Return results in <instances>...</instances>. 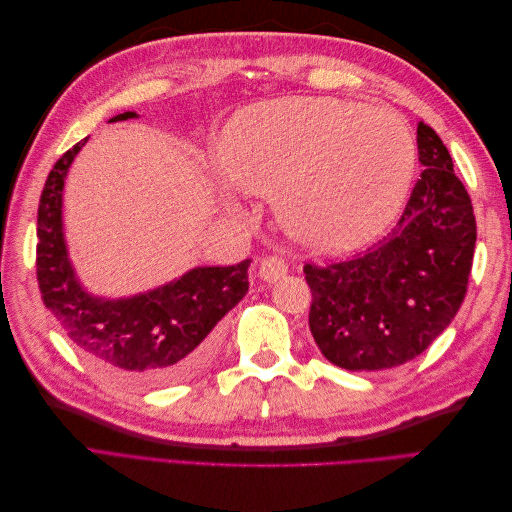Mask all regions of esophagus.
Wrapping results in <instances>:
<instances>
[{"label":"esophagus","mask_w":512,"mask_h":512,"mask_svg":"<svg viewBox=\"0 0 512 512\" xmlns=\"http://www.w3.org/2000/svg\"><path fill=\"white\" fill-rule=\"evenodd\" d=\"M286 273H288V265H286V260L282 256H267V258H262L260 265H258L260 280L267 282V284L282 280Z\"/></svg>","instance_id":"34e87169"}]
</instances>
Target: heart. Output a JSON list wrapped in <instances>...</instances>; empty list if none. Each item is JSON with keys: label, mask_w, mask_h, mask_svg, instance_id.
Instances as JSON below:
<instances>
[{"label": "heart", "mask_w": 512, "mask_h": 512, "mask_svg": "<svg viewBox=\"0 0 512 512\" xmlns=\"http://www.w3.org/2000/svg\"><path fill=\"white\" fill-rule=\"evenodd\" d=\"M220 160L243 190L275 200L290 235L339 250L389 224L412 177L414 143L389 108L292 96L237 115Z\"/></svg>", "instance_id": "heart-1"}]
</instances>
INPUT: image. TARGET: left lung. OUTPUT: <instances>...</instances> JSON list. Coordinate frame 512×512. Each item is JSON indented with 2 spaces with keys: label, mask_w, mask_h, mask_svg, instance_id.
<instances>
[{
  "label": "left lung",
  "mask_w": 512,
  "mask_h": 512,
  "mask_svg": "<svg viewBox=\"0 0 512 512\" xmlns=\"http://www.w3.org/2000/svg\"><path fill=\"white\" fill-rule=\"evenodd\" d=\"M423 173L397 226L356 258L305 265L309 331L324 359L350 371L404 365L425 352L463 303L476 220L442 138L416 128Z\"/></svg>",
  "instance_id": "1"
}]
</instances>
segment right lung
Masks as SVG:
<instances>
[{"mask_svg": "<svg viewBox=\"0 0 512 512\" xmlns=\"http://www.w3.org/2000/svg\"><path fill=\"white\" fill-rule=\"evenodd\" d=\"M134 111L111 121L136 119ZM87 143L61 156L46 177L38 207V286L46 309L85 359L115 380L166 386L203 369L218 348V322L243 297L252 260L232 267H194L177 280L132 297L106 299L87 292L68 256L64 183Z\"/></svg>", "mask_w": 512, "mask_h": 512, "instance_id": "obj_1", "label": "right lung"}]
</instances>
